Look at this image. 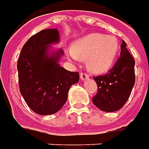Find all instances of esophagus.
<instances>
[{
    "instance_id": "esophagus-1",
    "label": "esophagus",
    "mask_w": 149,
    "mask_h": 149,
    "mask_svg": "<svg viewBox=\"0 0 149 149\" xmlns=\"http://www.w3.org/2000/svg\"><path fill=\"white\" fill-rule=\"evenodd\" d=\"M80 79H82V81L86 80V79H89V74L86 73H81L80 74Z\"/></svg>"
}]
</instances>
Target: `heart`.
Returning <instances> with one entry per match:
<instances>
[{
	"label": "heart",
	"mask_w": 149,
	"mask_h": 149,
	"mask_svg": "<svg viewBox=\"0 0 149 149\" xmlns=\"http://www.w3.org/2000/svg\"><path fill=\"white\" fill-rule=\"evenodd\" d=\"M118 51L119 41L116 36L91 33L76 40L72 48L67 51V55L73 62L86 58V64L90 70L102 72L113 64Z\"/></svg>",
	"instance_id": "b5f03b06"
}]
</instances>
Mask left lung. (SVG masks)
Returning <instances> with one entry per match:
<instances>
[{
	"label": "left lung",
	"instance_id": "left-lung-1",
	"mask_svg": "<svg viewBox=\"0 0 149 149\" xmlns=\"http://www.w3.org/2000/svg\"><path fill=\"white\" fill-rule=\"evenodd\" d=\"M120 56L111 70L104 75L94 77L97 85V93L93 103L105 112H114L126 103L135 84V60L123 40Z\"/></svg>",
	"mask_w": 149,
	"mask_h": 149
}]
</instances>
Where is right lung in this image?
<instances>
[{"label":"right lung","instance_id":"add662e5","mask_svg":"<svg viewBox=\"0 0 149 149\" xmlns=\"http://www.w3.org/2000/svg\"><path fill=\"white\" fill-rule=\"evenodd\" d=\"M59 42L57 29L38 32L22 47L17 63L20 94L35 113L50 115L58 112L67 100L69 89L79 82L78 72L58 63L63 51L51 53V45Z\"/></svg>","mask_w":149,"mask_h":149}]
</instances>
